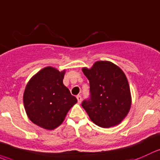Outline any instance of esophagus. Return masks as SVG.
Here are the masks:
<instances>
[{"mask_svg": "<svg viewBox=\"0 0 160 160\" xmlns=\"http://www.w3.org/2000/svg\"><path fill=\"white\" fill-rule=\"evenodd\" d=\"M77 101H78V103H81V101H82L81 95H77Z\"/></svg>", "mask_w": 160, "mask_h": 160, "instance_id": "1", "label": "esophagus"}]
</instances>
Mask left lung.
<instances>
[{
  "label": "left lung",
  "instance_id": "obj_1",
  "mask_svg": "<svg viewBox=\"0 0 160 160\" xmlns=\"http://www.w3.org/2000/svg\"><path fill=\"white\" fill-rule=\"evenodd\" d=\"M90 83V98L82 102L96 125L108 128L119 124L131 105L130 86L124 72L111 62H96L91 69L83 68Z\"/></svg>",
  "mask_w": 160,
  "mask_h": 160
}]
</instances>
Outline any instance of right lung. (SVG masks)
<instances>
[{"mask_svg":"<svg viewBox=\"0 0 160 160\" xmlns=\"http://www.w3.org/2000/svg\"><path fill=\"white\" fill-rule=\"evenodd\" d=\"M65 70L52 66L39 71L28 82L23 103L28 117L33 123L46 130L62 124L69 110L77 102L63 84Z\"/></svg>","mask_w":160,"mask_h":160,"instance_id":"1","label":"right lung"}]
</instances>
